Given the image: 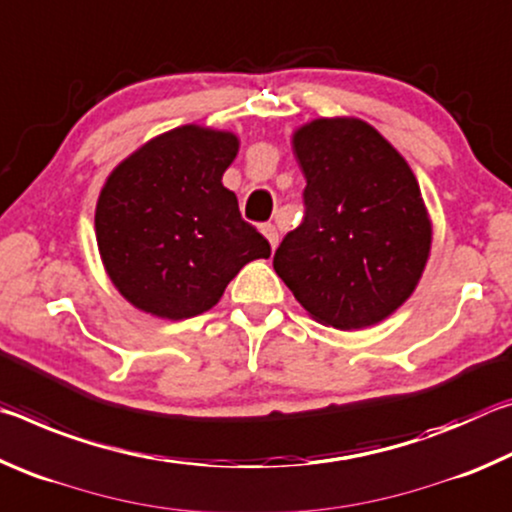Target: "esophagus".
Instances as JSON below:
<instances>
[{
	"mask_svg": "<svg viewBox=\"0 0 512 512\" xmlns=\"http://www.w3.org/2000/svg\"><path fill=\"white\" fill-rule=\"evenodd\" d=\"M262 235L268 239V244H271V248L275 250L277 241H280V235H277L275 225H273V223H264V225H262Z\"/></svg>",
	"mask_w": 512,
	"mask_h": 512,
	"instance_id": "1",
	"label": "esophagus"
}]
</instances>
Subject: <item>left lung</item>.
<instances>
[{"label":"left lung","instance_id":"obj_1","mask_svg":"<svg viewBox=\"0 0 512 512\" xmlns=\"http://www.w3.org/2000/svg\"><path fill=\"white\" fill-rule=\"evenodd\" d=\"M305 219L273 268L318 323L361 329L411 296L431 250V221L406 160L366 121L314 119L293 133Z\"/></svg>","mask_w":512,"mask_h":512}]
</instances>
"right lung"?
I'll return each instance as SVG.
<instances>
[{
    "instance_id": "obj_1",
    "label": "right lung",
    "mask_w": 512,
    "mask_h": 512,
    "mask_svg": "<svg viewBox=\"0 0 512 512\" xmlns=\"http://www.w3.org/2000/svg\"><path fill=\"white\" fill-rule=\"evenodd\" d=\"M237 151V135L189 124L153 137L108 176L94 214L97 246L112 284L137 309L198 316L248 262L271 257L221 183Z\"/></svg>"
}]
</instances>
